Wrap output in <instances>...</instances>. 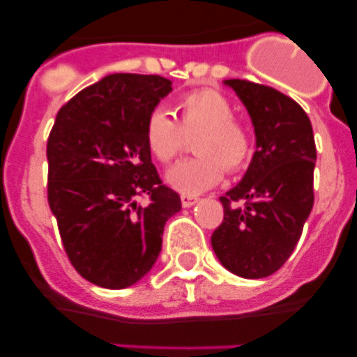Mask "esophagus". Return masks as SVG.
Wrapping results in <instances>:
<instances>
[{"mask_svg": "<svg viewBox=\"0 0 357 357\" xmlns=\"http://www.w3.org/2000/svg\"><path fill=\"white\" fill-rule=\"evenodd\" d=\"M197 202H199V199H197L195 195H185V193L181 195L183 207H192V205H195Z\"/></svg>", "mask_w": 357, "mask_h": 357, "instance_id": "esophagus-1", "label": "esophagus"}]
</instances>
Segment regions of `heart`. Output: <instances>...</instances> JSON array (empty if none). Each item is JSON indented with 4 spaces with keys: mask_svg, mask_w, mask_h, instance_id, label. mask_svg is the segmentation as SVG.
<instances>
[{
    "mask_svg": "<svg viewBox=\"0 0 357 357\" xmlns=\"http://www.w3.org/2000/svg\"><path fill=\"white\" fill-rule=\"evenodd\" d=\"M174 121L169 112L155 109L145 124L150 152L169 164L185 152L186 138L196 136L197 157L179 162L167 172V183L185 195H199L218 185L226 171L236 172L252 155V132L233 117V105L215 89H195L176 100Z\"/></svg>",
    "mask_w": 357,
    "mask_h": 357,
    "instance_id": "1",
    "label": "heart"
}]
</instances>
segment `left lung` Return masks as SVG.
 I'll list each match as a JSON object with an SVG mask.
<instances>
[{
  "instance_id": "8db88e82",
  "label": "left lung",
  "mask_w": 357,
  "mask_h": 357,
  "mask_svg": "<svg viewBox=\"0 0 357 357\" xmlns=\"http://www.w3.org/2000/svg\"><path fill=\"white\" fill-rule=\"evenodd\" d=\"M250 115L255 152L242 181L221 197L212 248L228 271L266 278L290 257L314 204L316 145L307 114L264 84L228 79Z\"/></svg>"
}]
</instances>
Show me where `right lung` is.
Returning a JSON list of instances; mask_svg holds the SVG:
<instances>
[{
  "mask_svg": "<svg viewBox=\"0 0 357 357\" xmlns=\"http://www.w3.org/2000/svg\"><path fill=\"white\" fill-rule=\"evenodd\" d=\"M171 84L160 75L110 74L68 100L50 132V208L70 264L103 289L139 282L160 254L165 221L181 211L145 139L146 119Z\"/></svg>",
  "mask_w": 357,
  "mask_h": 357,
  "instance_id": "1",
  "label": "right lung"
}]
</instances>
